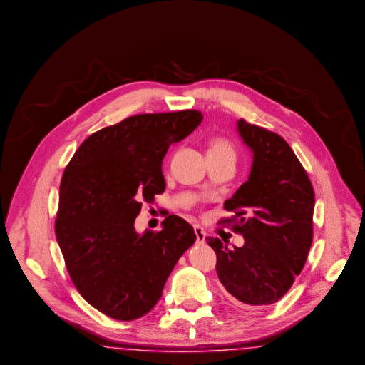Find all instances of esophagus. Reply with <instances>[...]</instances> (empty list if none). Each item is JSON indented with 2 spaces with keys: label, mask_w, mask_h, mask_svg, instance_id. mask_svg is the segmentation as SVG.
Returning a JSON list of instances; mask_svg holds the SVG:
<instances>
[{
  "label": "esophagus",
  "mask_w": 365,
  "mask_h": 365,
  "mask_svg": "<svg viewBox=\"0 0 365 365\" xmlns=\"http://www.w3.org/2000/svg\"><path fill=\"white\" fill-rule=\"evenodd\" d=\"M194 232H195L197 243H198V245H202L205 242V237H206V232H205L204 230H202L200 225H194Z\"/></svg>",
  "instance_id": "esophagus-1"
}]
</instances>
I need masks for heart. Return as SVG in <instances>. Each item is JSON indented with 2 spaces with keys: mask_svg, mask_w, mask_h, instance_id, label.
Returning <instances> with one entry per match:
<instances>
[{
  "mask_svg": "<svg viewBox=\"0 0 365 365\" xmlns=\"http://www.w3.org/2000/svg\"><path fill=\"white\" fill-rule=\"evenodd\" d=\"M235 158L232 143L224 137H213L207 143V158Z\"/></svg>",
  "mask_w": 365,
  "mask_h": 365,
  "instance_id": "1",
  "label": "heart"
}]
</instances>
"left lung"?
Instances as JSON below:
<instances>
[{"label": "left lung", "mask_w": 365, "mask_h": 365, "mask_svg": "<svg viewBox=\"0 0 365 365\" xmlns=\"http://www.w3.org/2000/svg\"><path fill=\"white\" fill-rule=\"evenodd\" d=\"M237 131L252 152L245 182L224 209L234 212L232 230L245 245L230 250L219 237H206L217 255V276L239 306H270L291 289L312 245L315 194L302 163L276 133L245 119Z\"/></svg>", "instance_id": "left-lung-1"}]
</instances>
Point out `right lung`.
<instances>
[{
	"label": "right lung",
	"mask_w": 365,
	"mask_h": 365,
	"mask_svg": "<svg viewBox=\"0 0 365 365\" xmlns=\"http://www.w3.org/2000/svg\"><path fill=\"white\" fill-rule=\"evenodd\" d=\"M195 110L140 114L91 134L66 165L56 235L74 287L88 303L117 321L148 314L168 276L195 242L175 215L163 230L137 234L143 201L165 190L161 164L174 143L195 130Z\"/></svg>",
	"instance_id": "add662e5"
}]
</instances>
